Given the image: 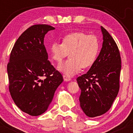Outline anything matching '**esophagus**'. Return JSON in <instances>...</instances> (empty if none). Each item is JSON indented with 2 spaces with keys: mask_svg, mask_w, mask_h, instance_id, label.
Masks as SVG:
<instances>
[{
  "mask_svg": "<svg viewBox=\"0 0 133 133\" xmlns=\"http://www.w3.org/2000/svg\"><path fill=\"white\" fill-rule=\"evenodd\" d=\"M63 78L64 81H70L71 80V77H70L69 76L66 75H63Z\"/></svg>",
  "mask_w": 133,
  "mask_h": 133,
  "instance_id": "esophagus-1",
  "label": "esophagus"
}]
</instances>
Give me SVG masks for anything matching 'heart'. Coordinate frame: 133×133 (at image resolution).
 <instances>
[{
    "mask_svg": "<svg viewBox=\"0 0 133 133\" xmlns=\"http://www.w3.org/2000/svg\"><path fill=\"white\" fill-rule=\"evenodd\" d=\"M100 49L99 39L94 35L75 32L65 35L62 44L54 42L50 46V53L55 62L60 63L69 53V59L58 67L68 76H74L81 69L91 67L96 62Z\"/></svg>",
    "mask_w": 133,
    "mask_h": 133,
    "instance_id": "obj_1",
    "label": "heart"
}]
</instances>
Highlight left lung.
Segmentation results:
<instances>
[{"label":"left lung","mask_w":133,"mask_h":133,"mask_svg":"<svg viewBox=\"0 0 133 133\" xmlns=\"http://www.w3.org/2000/svg\"><path fill=\"white\" fill-rule=\"evenodd\" d=\"M101 29L103 42L99 54L88 72L77 78L81 90L80 106L90 117L106 113L119 89L121 68L119 51L109 32L102 26Z\"/></svg>","instance_id":"1"}]
</instances>
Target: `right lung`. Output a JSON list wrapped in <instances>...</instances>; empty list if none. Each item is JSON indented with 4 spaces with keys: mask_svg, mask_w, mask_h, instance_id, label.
Returning a JSON list of instances; mask_svg holds the SVG:
<instances>
[{
    "mask_svg": "<svg viewBox=\"0 0 133 133\" xmlns=\"http://www.w3.org/2000/svg\"><path fill=\"white\" fill-rule=\"evenodd\" d=\"M54 29L45 24L32 25L21 34L10 53L9 91L16 106L30 116H37L48 109L63 81L61 74L48 60L44 44L45 35Z\"/></svg>",
    "mask_w": 133,
    "mask_h": 133,
    "instance_id": "obj_1",
    "label": "right lung"
}]
</instances>
